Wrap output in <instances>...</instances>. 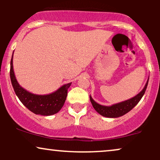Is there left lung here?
Returning <instances> with one entry per match:
<instances>
[{"mask_svg":"<svg viewBox=\"0 0 160 160\" xmlns=\"http://www.w3.org/2000/svg\"><path fill=\"white\" fill-rule=\"evenodd\" d=\"M148 80H149V79H148ZM148 82H147L144 88L143 89V90L141 91L139 94H138L137 95H135V97H133L132 98H130L127 101L120 102V103L113 104V105L110 106V107L100 105V104L96 103L90 96L91 103L92 104L93 108H94L95 111L98 112V113H100L102 116H103V117H111V118L120 117L121 116H123L124 114H126V113H127L128 111H131V110L139 102H140L141 98H142L143 95H144L145 93L147 87H148Z\"/></svg>","mask_w":160,"mask_h":160,"instance_id":"1","label":"left lung"}]
</instances>
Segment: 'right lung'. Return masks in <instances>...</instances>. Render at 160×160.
I'll use <instances>...</instances> for the list:
<instances>
[{"instance_id":"add662e5","label":"right lung","mask_w":160,"mask_h":160,"mask_svg":"<svg viewBox=\"0 0 160 160\" xmlns=\"http://www.w3.org/2000/svg\"><path fill=\"white\" fill-rule=\"evenodd\" d=\"M10 80L16 95L29 111L35 114L50 116L58 113L67 98L68 89L71 82L62 86L55 92L49 95H38L29 92L19 86L16 80L12 68V56L10 62Z\"/></svg>"}]
</instances>
